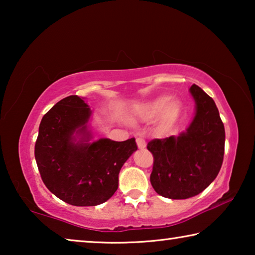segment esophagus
Wrapping results in <instances>:
<instances>
[{"label": "esophagus", "instance_id": "1", "mask_svg": "<svg viewBox=\"0 0 255 255\" xmlns=\"http://www.w3.org/2000/svg\"><path fill=\"white\" fill-rule=\"evenodd\" d=\"M136 143H137L138 148H145L146 147V141H145L144 138H141V137L136 138Z\"/></svg>", "mask_w": 255, "mask_h": 255}]
</instances>
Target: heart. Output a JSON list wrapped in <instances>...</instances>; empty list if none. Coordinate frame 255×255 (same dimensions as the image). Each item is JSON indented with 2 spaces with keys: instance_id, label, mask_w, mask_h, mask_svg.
I'll list each match as a JSON object with an SVG mask.
<instances>
[{
  "instance_id": "heart-1",
  "label": "heart",
  "mask_w": 255,
  "mask_h": 255,
  "mask_svg": "<svg viewBox=\"0 0 255 255\" xmlns=\"http://www.w3.org/2000/svg\"><path fill=\"white\" fill-rule=\"evenodd\" d=\"M163 109H164V111L162 110ZM179 110L180 106L178 101L169 100L167 97H158L144 107L143 114L146 117L152 118L163 111V122L171 123L178 117Z\"/></svg>"
}]
</instances>
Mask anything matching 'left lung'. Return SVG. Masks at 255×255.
<instances>
[{"label":"left lung","mask_w":255,"mask_h":255,"mask_svg":"<svg viewBox=\"0 0 255 255\" xmlns=\"http://www.w3.org/2000/svg\"><path fill=\"white\" fill-rule=\"evenodd\" d=\"M190 93L196 114L185 131L147 144L154 157L150 183L158 195L170 199L199 195L216 179L223 164L225 128L217 107L196 84Z\"/></svg>","instance_id":"obj_1"}]
</instances>
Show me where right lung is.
I'll use <instances>...</instances> for the list:
<instances>
[{"label":"right lung","mask_w":255,"mask_h":255,"mask_svg":"<svg viewBox=\"0 0 255 255\" xmlns=\"http://www.w3.org/2000/svg\"><path fill=\"white\" fill-rule=\"evenodd\" d=\"M91 114L82 98H64L42 117L34 145L45 185L73 206H97L110 199L118 189L120 170L137 150L135 138H100L91 143Z\"/></svg>","instance_id":"1"}]
</instances>
